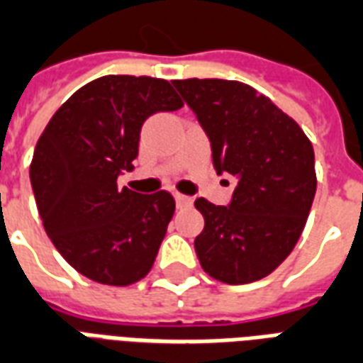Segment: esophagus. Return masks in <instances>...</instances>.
I'll list each match as a JSON object with an SVG mask.
<instances>
[{
	"mask_svg": "<svg viewBox=\"0 0 363 363\" xmlns=\"http://www.w3.org/2000/svg\"><path fill=\"white\" fill-rule=\"evenodd\" d=\"M174 200H177V206H179V208H190V206H192V198L190 196H184V194H179V192H177V194H174Z\"/></svg>",
	"mask_w": 363,
	"mask_h": 363,
	"instance_id": "1",
	"label": "esophagus"
}]
</instances>
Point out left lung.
Instances as JSON below:
<instances>
[{"mask_svg":"<svg viewBox=\"0 0 363 363\" xmlns=\"http://www.w3.org/2000/svg\"><path fill=\"white\" fill-rule=\"evenodd\" d=\"M212 142L213 167L233 174L229 208L196 198L204 229L194 239L208 276L251 284L280 267L303 233L317 174L313 145L296 120L231 79H173Z\"/></svg>","mask_w":363,"mask_h":363,"instance_id":"8db88e82","label":"left lung"}]
</instances>
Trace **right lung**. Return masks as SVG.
I'll use <instances>...</instances> for the list:
<instances>
[{
	"label": "right lung",
	"instance_id": "obj_1",
	"mask_svg": "<svg viewBox=\"0 0 363 363\" xmlns=\"http://www.w3.org/2000/svg\"><path fill=\"white\" fill-rule=\"evenodd\" d=\"M182 104L167 79L104 75L75 91L38 138L30 161L36 208L54 247L85 278L130 286L150 274L174 198L116 181L134 169L145 118Z\"/></svg>",
	"mask_w": 363,
	"mask_h": 363
}]
</instances>
